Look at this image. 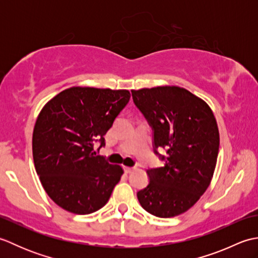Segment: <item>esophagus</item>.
I'll use <instances>...</instances> for the list:
<instances>
[{
  "label": "esophagus",
  "instance_id": "esophagus-1",
  "mask_svg": "<svg viewBox=\"0 0 258 258\" xmlns=\"http://www.w3.org/2000/svg\"><path fill=\"white\" fill-rule=\"evenodd\" d=\"M135 167H128V166H124V171H125V173H131V172H132L133 171V169H134Z\"/></svg>",
  "mask_w": 258,
  "mask_h": 258
}]
</instances>
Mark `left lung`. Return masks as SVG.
I'll list each match as a JSON object with an SVG mask.
<instances>
[{"mask_svg": "<svg viewBox=\"0 0 258 258\" xmlns=\"http://www.w3.org/2000/svg\"><path fill=\"white\" fill-rule=\"evenodd\" d=\"M135 105L154 134V152L164 165L147 169L149 185L138 191L146 212L174 217L188 211L211 184L220 133L215 116L202 98L178 86L132 90ZM165 148L168 156L158 154Z\"/></svg>", "mask_w": 258, "mask_h": 258, "instance_id": "8db88e82", "label": "left lung"}]
</instances>
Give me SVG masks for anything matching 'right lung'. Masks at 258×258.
Returning <instances> with one entry per match:
<instances>
[{
    "instance_id": "1",
    "label": "right lung",
    "mask_w": 258,
    "mask_h": 258,
    "mask_svg": "<svg viewBox=\"0 0 258 258\" xmlns=\"http://www.w3.org/2000/svg\"><path fill=\"white\" fill-rule=\"evenodd\" d=\"M127 90L73 86L42 108L33 131V160L43 188L63 210L85 215L106 204L123 168L94 156L130 101Z\"/></svg>"
}]
</instances>
